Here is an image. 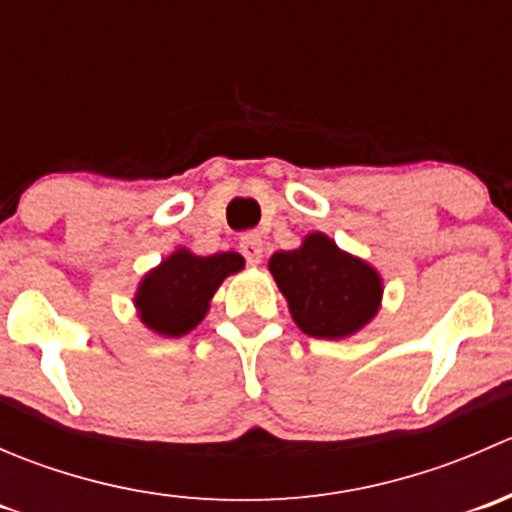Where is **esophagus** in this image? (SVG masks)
<instances>
[{"instance_id": "obj_1", "label": "esophagus", "mask_w": 512, "mask_h": 512, "mask_svg": "<svg viewBox=\"0 0 512 512\" xmlns=\"http://www.w3.org/2000/svg\"><path fill=\"white\" fill-rule=\"evenodd\" d=\"M240 252L245 255L247 265H260L262 252H265V247H262V237L257 235V232H245V235L240 237Z\"/></svg>"}]
</instances>
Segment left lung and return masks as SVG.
<instances>
[{
	"instance_id": "obj_1",
	"label": "left lung",
	"mask_w": 512,
	"mask_h": 512,
	"mask_svg": "<svg viewBox=\"0 0 512 512\" xmlns=\"http://www.w3.org/2000/svg\"><path fill=\"white\" fill-rule=\"evenodd\" d=\"M270 272L294 324L309 337H352L379 312L384 294L379 272L339 250L324 232H309L297 250L275 252Z\"/></svg>"
}]
</instances>
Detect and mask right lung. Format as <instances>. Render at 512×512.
Returning a JSON list of instances; mask_svg holds the SVG:
<instances>
[{
    "mask_svg": "<svg viewBox=\"0 0 512 512\" xmlns=\"http://www.w3.org/2000/svg\"><path fill=\"white\" fill-rule=\"evenodd\" d=\"M245 267L237 252L200 257L180 247L153 267L136 292L141 322L160 337H183L208 314L215 289Z\"/></svg>",
    "mask_w": 512,
    "mask_h": 512,
    "instance_id": "obj_1",
    "label": "right lung"
}]
</instances>
